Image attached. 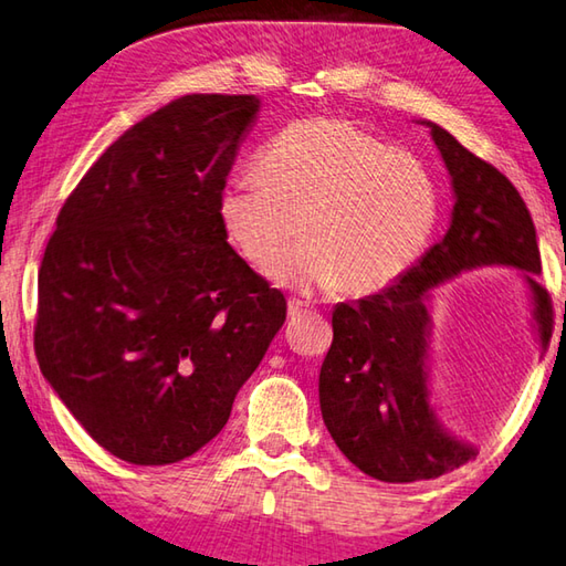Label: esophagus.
I'll use <instances>...</instances> for the list:
<instances>
[{
	"label": "esophagus",
	"instance_id": "esophagus-1",
	"mask_svg": "<svg viewBox=\"0 0 566 566\" xmlns=\"http://www.w3.org/2000/svg\"><path fill=\"white\" fill-rule=\"evenodd\" d=\"M305 313H311V305L303 303V301H295V297H293V301H287V317L295 319V317H301Z\"/></svg>",
	"mask_w": 566,
	"mask_h": 566
}]
</instances>
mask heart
Wrapping results in <instances>:
<instances>
[{
  "label": "heart",
  "instance_id": "obj_1",
  "mask_svg": "<svg viewBox=\"0 0 566 566\" xmlns=\"http://www.w3.org/2000/svg\"><path fill=\"white\" fill-rule=\"evenodd\" d=\"M258 175L233 177L217 214L243 261L275 283L369 295L401 279L441 214L433 169L343 117L297 120L273 137Z\"/></svg>",
  "mask_w": 566,
  "mask_h": 566
}]
</instances>
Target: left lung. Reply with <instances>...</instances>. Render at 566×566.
Listing matches in <instances>:
<instances>
[{"instance_id": "8db88e82", "label": "left lung", "mask_w": 566, "mask_h": 566, "mask_svg": "<svg viewBox=\"0 0 566 566\" xmlns=\"http://www.w3.org/2000/svg\"><path fill=\"white\" fill-rule=\"evenodd\" d=\"M431 137L453 182L446 237L377 295L339 303L333 345L319 369V409L329 436L349 463L384 483L431 481L475 458V449L443 431L426 387L429 291L478 265L527 271L542 347L549 345L554 311L542 273L537 233L513 182L443 127Z\"/></svg>"}]
</instances>
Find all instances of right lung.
<instances>
[{
	"label": "right lung",
	"instance_id": "1",
	"mask_svg": "<svg viewBox=\"0 0 566 566\" xmlns=\"http://www.w3.org/2000/svg\"><path fill=\"white\" fill-rule=\"evenodd\" d=\"M261 101L195 93L133 125L61 207L39 269L41 375L105 451L185 461L285 323L217 205Z\"/></svg>",
	"mask_w": 566,
	"mask_h": 566
}]
</instances>
